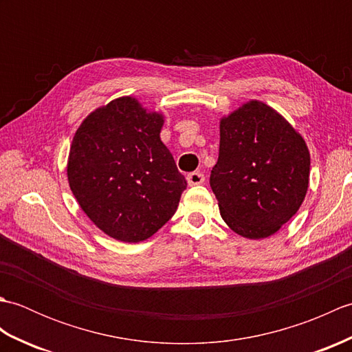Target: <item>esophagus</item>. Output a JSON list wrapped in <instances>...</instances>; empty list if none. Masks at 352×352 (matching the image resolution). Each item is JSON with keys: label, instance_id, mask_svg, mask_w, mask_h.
Returning <instances> with one entry per match:
<instances>
[{"label": "esophagus", "instance_id": "esophagus-1", "mask_svg": "<svg viewBox=\"0 0 352 352\" xmlns=\"http://www.w3.org/2000/svg\"><path fill=\"white\" fill-rule=\"evenodd\" d=\"M204 180H206V177H204L203 172H199V170L190 172V174H188V183H189V186L203 184Z\"/></svg>", "mask_w": 352, "mask_h": 352}]
</instances>
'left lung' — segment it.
I'll use <instances>...</instances> for the list:
<instances>
[{"label": "left lung", "mask_w": 352, "mask_h": 352, "mask_svg": "<svg viewBox=\"0 0 352 352\" xmlns=\"http://www.w3.org/2000/svg\"><path fill=\"white\" fill-rule=\"evenodd\" d=\"M210 186L227 226L248 239L272 236L301 207L310 154L300 133L261 101L221 119Z\"/></svg>", "instance_id": "left-lung-1"}]
</instances>
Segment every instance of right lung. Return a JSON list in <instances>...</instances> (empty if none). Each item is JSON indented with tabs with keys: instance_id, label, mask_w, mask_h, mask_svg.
Listing matches in <instances>:
<instances>
[{
	"instance_id": "add662e5",
	"label": "right lung",
	"mask_w": 352,
	"mask_h": 352,
	"mask_svg": "<svg viewBox=\"0 0 352 352\" xmlns=\"http://www.w3.org/2000/svg\"><path fill=\"white\" fill-rule=\"evenodd\" d=\"M162 126L160 113L122 96L92 111L72 139L69 188L89 219L116 241L151 237L188 188L160 140Z\"/></svg>"
}]
</instances>
